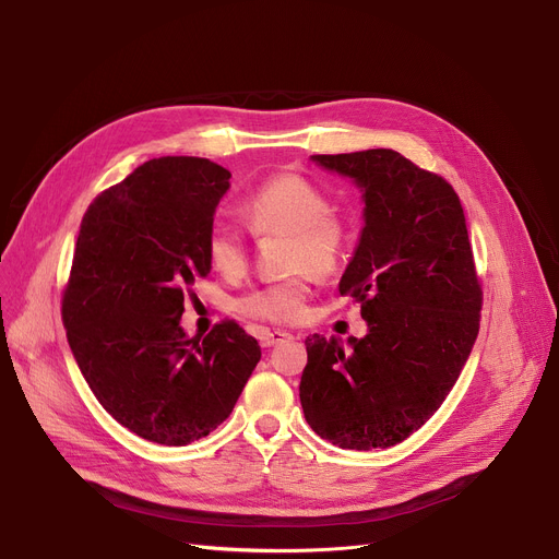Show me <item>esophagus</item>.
Listing matches in <instances>:
<instances>
[{
  "label": "esophagus",
  "instance_id": "esophagus-1",
  "mask_svg": "<svg viewBox=\"0 0 559 559\" xmlns=\"http://www.w3.org/2000/svg\"><path fill=\"white\" fill-rule=\"evenodd\" d=\"M285 340H292V334L285 332V330H263V332L258 334V342H260V346H263V348H272V346H276V344H281Z\"/></svg>",
  "mask_w": 559,
  "mask_h": 559
}]
</instances>
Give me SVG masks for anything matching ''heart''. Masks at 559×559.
I'll return each mask as SVG.
<instances>
[{
  "instance_id": "1",
  "label": "heart",
  "mask_w": 559,
  "mask_h": 559,
  "mask_svg": "<svg viewBox=\"0 0 559 559\" xmlns=\"http://www.w3.org/2000/svg\"><path fill=\"white\" fill-rule=\"evenodd\" d=\"M240 215L255 236L287 234V265L294 276L251 289L238 301L240 312L270 323H294L306 317L310 278L337 272L348 249V227L332 211L328 193L304 175L281 173L265 179L240 202ZM206 258L225 276L247 267V245L238 231L213 227L206 236Z\"/></svg>"
}]
</instances>
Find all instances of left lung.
<instances>
[{
	"instance_id": "obj_1",
	"label": "left lung",
	"mask_w": 559,
	"mask_h": 559,
	"mask_svg": "<svg viewBox=\"0 0 559 559\" xmlns=\"http://www.w3.org/2000/svg\"><path fill=\"white\" fill-rule=\"evenodd\" d=\"M364 200L340 292L361 304L366 337L312 334L301 376L308 425L342 450H386L448 397L478 334L483 294L452 186L389 147L312 155Z\"/></svg>"
}]
</instances>
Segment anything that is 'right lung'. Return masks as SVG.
Masks as SVG:
<instances>
[{
  "mask_svg": "<svg viewBox=\"0 0 559 559\" xmlns=\"http://www.w3.org/2000/svg\"><path fill=\"white\" fill-rule=\"evenodd\" d=\"M231 173L200 157L134 168L87 209L62 321L105 412L132 433L183 448L225 423L260 359L236 323L181 328L183 299L211 272L206 236Z\"/></svg>",
  "mask_w": 559,
  "mask_h": 559,
  "instance_id": "obj_1",
  "label": "right lung"
}]
</instances>
